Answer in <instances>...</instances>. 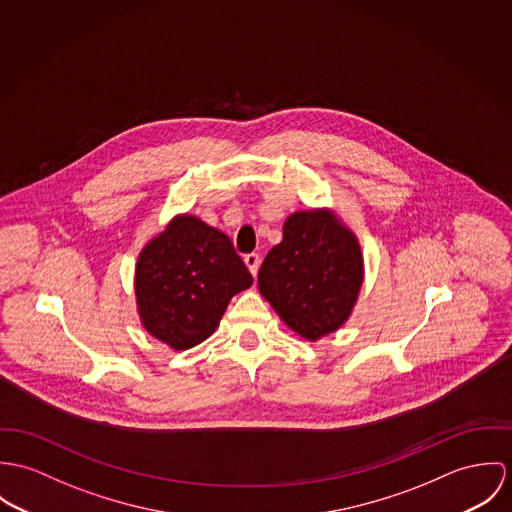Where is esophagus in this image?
Wrapping results in <instances>:
<instances>
[{
  "instance_id": "1",
  "label": "esophagus",
  "mask_w": 512,
  "mask_h": 512,
  "mask_svg": "<svg viewBox=\"0 0 512 512\" xmlns=\"http://www.w3.org/2000/svg\"><path fill=\"white\" fill-rule=\"evenodd\" d=\"M245 265H247V269H249V273L255 277L257 275V271H259V265H261V259H259V255L257 253H249V255H245Z\"/></svg>"
}]
</instances>
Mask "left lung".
<instances>
[{"label": "left lung", "mask_w": 512, "mask_h": 512, "mask_svg": "<svg viewBox=\"0 0 512 512\" xmlns=\"http://www.w3.org/2000/svg\"><path fill=\"white\" fill-rule=\"evenodd\" d=\"M257 283L288 328L320 340L353 310L363 283L361 247L332 212H296L284 222L283 241L267 253Z\"/></svg>", "instance_id": "1"}]
</instances>
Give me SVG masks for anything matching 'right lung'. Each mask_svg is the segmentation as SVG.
Here are the masks:
<instances>
[{
    "label": "right lung",
    "instance_id": "right-lung-1",
    "mask_svg": "<svg viewBox=\"0 0 512 512\" xmlns=\"http://www.w3.org/2000/svg\"><path fill=\"white\" fill-rule=\"evenodd\" d=\"M251 284L228 235L194 216L174 218L145 245L135 267L141 322L172 349H190L210 338L231 296Z\"/></svg>",
    "mask_w": 512,
    "mask_h": 512
}]
</instances>
